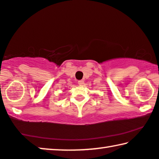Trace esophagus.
Returning <instances> with one entry per match:
<instances>
[{
  "instance_id": "34e87169",
  "label": "esophagus",
  "mask_w": 159,
  "mask_h": 159,
  "mask_svg": "<svg viewBox=\"0 0 159 159\" xmlns=\"http://www.w3.org/2000/svg\"><path fill=\"white\" fill-rule=\"evenodd\" d=\"M78 84H79V86H82V85L84 84V80H79V81H78Z\"/></svg>"
}]
</instances>
